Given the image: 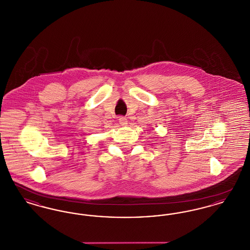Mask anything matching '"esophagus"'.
I'll use <instances>...</instances> for the list:
<instances>
[{"mask_svg": "<svg viewBox=\"0 0 250 250\" xmlns=\"http://www.w3.org/2000/svg\"><path fill=\"white\" fill-rule=\"evenodd\" d=\"M119 123L120 125H125L127 124V120H126L125 117H124V116H120Z\"/></svg>", "mask_w": 250, "mask_h": 250, "instance_id": "34e87169", "label": "esophagus"}]
</instances>
